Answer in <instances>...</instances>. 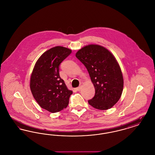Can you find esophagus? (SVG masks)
Masks as SVG:
<instances>
[{"mask_svg":"<svg viewBox=\"0 0 155 155\" xmlns=\"http://www.w3.org/2000/svg\"><path fill=\"white\" fill-rule=\"evenodd\" d=\"M81 86H80V87H77V88H76V89H77V91H80V90L81 89Z\"/></svg>","mask_w":155,"mask_h":155,"instance_id":"34e87169","label":"esophagus"}]
</instances>
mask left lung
Here are the masks:
<instances>
[{"label": "left lung", "mask_w": 155, "mask_h": 155, "mask_svg": "<svg viewBox=\"0 0 155 155\" xmlns=\"http://www.w3.org/2000/svg\"><path fill=\"white\" fill-rule=\"evenodd\" d=\"M75 56L87 68L95 89L89 104L99 110L110 109L120 99L124 85L115 58L107 49L97 45L82 48Z\"/></svg>", "instance_id": "obj_1"}]
</instances>
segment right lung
Instances as JSON below:
<instances>
[{
  "instance_id": "add662e5",
  "label": "right lung",
  "mask_w": 155,
  "mask_h": 155,
  "mask_svg": "<svg viewBox=\"0 0 155 155\" xmlns=\"http://www.w3.org/2000/svg\"><path fill=\"white\" fill-rule=\"evenodd\" d=\"M71 53L62 46H56L43 53L33 69L30 88L37 103L43 109L56 113L66 108L73 92L67 88L60 77L59 66Z\"/></svg>"
}]
</instances>
